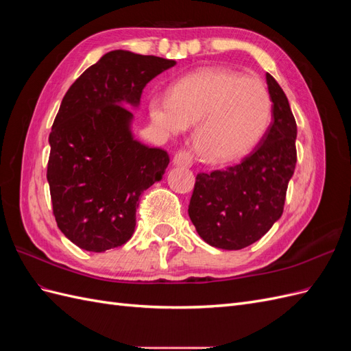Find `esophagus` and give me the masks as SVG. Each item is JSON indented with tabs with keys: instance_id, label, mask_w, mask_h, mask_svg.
Returning a JSON list of instances; mask_svg holds the SVG:
<instances>
[{
	"instance_id": "esophagus-1",
	"label": "esophagus",
	"mask_w": 351,
	"mask_h": 351,
	"mask_svg": "<svg viewBox=\"0 0 351 351\" xmlns=\"http://www.w3.org/2000/svg\"><path fill=\"white\" fill-rule=\"evenodd\" d=\"M173 164L177 167H192L193 156L189 151H176L173 154Z\"/></svg>"
}]
</instances>
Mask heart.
I'll list each match as a JSON object with an SVG mask.
<instances>
[{"instance_id": "obj_1", "label": "heart", "mask_w": 351, "mask_h": 351, "mask_svg": "<svg viewBox=\"0 0 351 351\" xmlns=\"http://www.w3.org/2000/svg\"><path fill=\"white\" fill-rule=\"evenodd\" d=\"M272 101L265 84L226 69H204L176 80L169 93H156L149 115L169 134L195 125L199 155L230 161L249 152L268 129Z\"/></svg>"}]
</instances>
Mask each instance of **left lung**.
<instances>
[{
  "label": "left lung",
  "instance_id": "8db88e82",
  "mask_svg": "<svg viewBox=\"0 0 351 351\" xmlns=\"http://www.w3.org/2000/svg\"><path fill=\"white\" fill-rule=\"evenodd\" d=\"M274 120L243 161L199 173L189 205L197 234L224 250H240L262 239L280 219L297 162V125L289 99L269 73Z\"/></svg>",
  "mask_w": 351,
  "mask_h": 351
}]
</instances>
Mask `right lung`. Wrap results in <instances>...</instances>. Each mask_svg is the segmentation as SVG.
<instances>
[{"mask_svg": "<svg viewBox=\"0 0 351 351\" xmlns=\"http://www.w3.org/2000/svg\"><path fill=\"white\" fill-rule=\"evenodd\" d=\"M176 61L117 49L74 82L49 133L52 214L71 243L105 252L129 241L141 195L161 180L169 156L133 139V114L147 82Z\"/></svg>", "mask_w": 351, "mask_h": 351, "instance_id": "1", "label": "right lung"}]
</instances>
